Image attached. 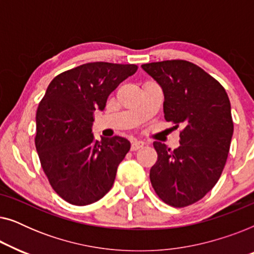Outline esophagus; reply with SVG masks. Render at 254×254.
Returning a JSON list of instances; mask_svg holds the SVG:
<instances>
[{
    "instance_id": "esophagus-1",
    "label": "esophagus",
    "mask_w": 254,
    "mask_h": 254,
    "mask_svg": "<svg viewBox=\"0 0 254 254\" xmlns=\"http://www.w3.org/2000/svg\"><path fill=\"white\" fill-rule=\"evenodd\" d=\"M143 145H144V142H142V141H133V142H131L130 149L133 151H135V150H138V149L143 148Z\"/></svg>"
}]
</instances>
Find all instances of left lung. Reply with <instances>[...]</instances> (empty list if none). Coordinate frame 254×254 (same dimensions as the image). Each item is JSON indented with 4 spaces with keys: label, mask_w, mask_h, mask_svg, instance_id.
<instances>
[{
    "label": "left lung",
    "mask_w": 254,
    "mask_h": 254,
    "mask_svg": "<svg viewBox=\"0 0 254 254\" xmlns=\"http://www.w3.org/2000/svg\"><path fill=\"white\" fill-rule=\"evenodd\" d=\"M141 67L163 90L165 120L183 126L175 150L154 142L158 157L150 169L151 185L170 206H190L213 189L224 169L234 134L230 100L223 86L192 62Z\"/></svg>",
    "instance_id": "1"
}]
</instances>
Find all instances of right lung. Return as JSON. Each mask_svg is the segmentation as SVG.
Here are the masks:
<instances>
[{
    "mask_svg": "<svg viewBox=\"0 0 254 254\" xmlns=\"http://www.w3.org/2000/svg\"><path fill=\"white\" fill-rule=\"evenodd\" d=\"M136 70V64L90 62L48 85L37 110L34 142L48 182L67 202L86 206L113 186L130 142L120 136L96 141L93 112L105 109L110 93Z\"/></svg>",
    "mask_w": 254,
    "mask_h": 254,
    "instance_id": "obj_1",
    "label": "right lung"
}]
</instances>
